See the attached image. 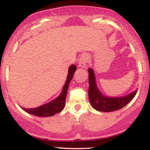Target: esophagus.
<instances>
[{
    "label": "esophagus",
    "mask_w": 150,
    "mask_h": 150,
    "mask_svg": "<svg viewBox=\"0 0 150 150\" xmlns=\"http://www.w3.org/2000/svg\"><path fill=\"white\" fill-rule=\"evenodd\" d=\"M87 61V57L86 56H82L80 58V62H79V67L80 68H86V63Z\"/></svg>",
    "instance_id": "34e87169"
}]
</instances>
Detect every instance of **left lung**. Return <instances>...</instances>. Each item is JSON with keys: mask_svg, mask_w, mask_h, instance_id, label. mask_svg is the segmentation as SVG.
I'll return each mask as SVG.
<instances>
[{"mask_svg": "<svg viewBox=\"0 0 150 150\" xmlns=\"http://www.w3.org/2000/svg\"><path fill=\"white\" fill-rule=\"evenodd\" d=\"M89 99L94 109L102 112H111L124 107L133 99L137 91L123 97L111 98L104 97L98 90L96 85L95 76L92 68H89Z\"/></svg>", "mask_w": 150, "mask_h": 150, "instance_id": "1", "label": "left lung"}]
</instances>
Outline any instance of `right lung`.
Wrapping results in <instances>:
<instances>
[{
	"instance_id": "1",
	"label": "right lung",
	"mask_w": 150,
	"mask_h": 150,
	"mask_svg": "<svg viewBox=\"0 0 150 150\" xmlns=\"http://www.w3.org/2000/svg\"><path fill=\"white\" fill-rule=\"evenodd\" d=\"M77 68L75 65H72L68 70V77H67V80L63 87V91H62L61 95L56 99L53 100L51 102L47 103V104L42 105V106H39L37 108H22L24 111L27 112L30 114L34 115L40 117H49L52 116L56 113H58L61 112L62 110L64 108L65 104V99H66L67 92H68V86H69L70 81L73 78L74 73Z\"/></svg>"
}]
</instances>
